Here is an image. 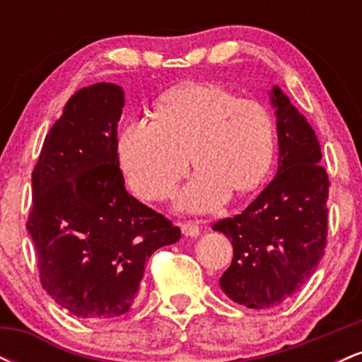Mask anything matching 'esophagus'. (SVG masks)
Here are the masks:
<instances>
[{"instance_id":"1","label":"esophagus","mask_w":362,"mask_h":362,"mask_svg":"<svg viewBox=\"0 0 362 362\" xmlns=\"http://www.w3.org/2000/svg\"><path fill=\"white\" fill-rule=\"evenodd\" d=\"M180 228H182V233H184L185 236H197L199 231H201V230H199L197 223H195V221L182 223Z\"/></svg>"}]
</instances>
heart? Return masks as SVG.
I'll return each mask as SVG.
<instances>
[{
    "label": "heart",
    "mask_w": 362,
    "mask_h": 362,
    "mask_svg": "<svg viewBox=\"0 0 362 362\" xmlns=\"http://www.w3.org/2000/svg\"><path fill=\"white\" fill-rule=\"evenodd\" d=\"M276 144L264 103L214 83H190L158 100L155 120H127L117 153L127 184L146 201L172 194L190 156L197 173L178 194V207L201 213L226 202L231 190H255L271 172Z\"/></svg>",
    "instance_id": "1"
}]
</instances>
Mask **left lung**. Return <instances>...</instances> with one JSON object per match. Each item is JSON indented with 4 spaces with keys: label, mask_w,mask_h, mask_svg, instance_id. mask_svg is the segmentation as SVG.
<instances>
[{
    "label": "left lung",
    "mask_w": 362,
    "mask_h": 362,
    "mask_svg": "<svg viewBox=\"0 0 362 362\" xmlns=\"http://www.w3.org/2000/svg\"><path fill=\"white\" fill-rule=\"evenodd\" d=\"M279 168L240 214L214 223L233 245V260L219 279L230 300L252 310L293 296L322 260L328 231V173L320 165L315 131L274 86Z\"/></svg>",
    "instance_id": "1"
}]
</instances>
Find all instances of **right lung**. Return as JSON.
<instances>
[{
    "mask_svg": "<svg viewBox=\"0 0 362 362\" xmlns=\"http://www.w3.org/2000/svg\"><path fill=\"white\" fill-rule=\"evenodd\" d=\"M124 91L114 83L78 90L49 129L32 172L27 230L42 288L78 318L124 315L151 253L180 228L127 194L119 168Z\"/></svg>",
    "mask_w": 362,
    "mask_h": 362,
    "instance_id": "obj_1",
    "label": "right lung"
}]
</instances>
